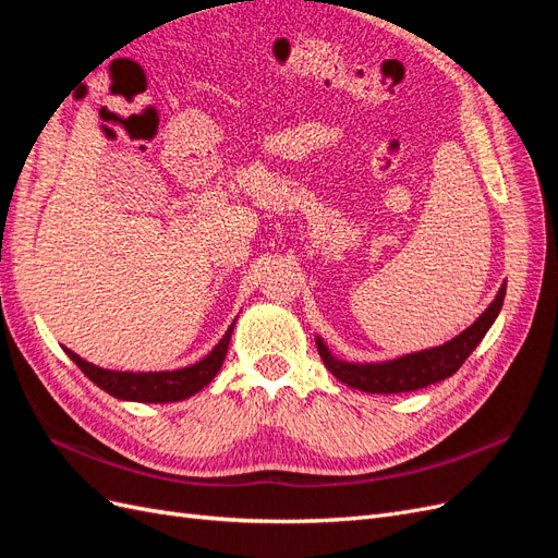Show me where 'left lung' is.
I'll list each match as a JSON object with an SVG mask.
<instances>
[{"label":"left lung","mask_w":558,"mask_h":558,"mask_svg":"<svg viewBox=\"0 0 558 558\" xmlns=\"http://www.w3.org/2000/svg\"><path fill=\"white\" fill-rule=\"evenodd\" d=\"M505 289H508V283L502 281L494 302L482 312V316L475 320V324L465 328L461 335L451 337L449 342L440 347L404 353V356H398L393 361L351 363V361L332 356V351L326 347L324 340H320V335H316L318 356L337 379L351 388H359V391H365V393L416 391V388H424L451 377L456 369L465 363V359L477 349L488 328H492L494 320L498 318L502 310Z\"/></svg>","instance_id":"1"}]
</instances>
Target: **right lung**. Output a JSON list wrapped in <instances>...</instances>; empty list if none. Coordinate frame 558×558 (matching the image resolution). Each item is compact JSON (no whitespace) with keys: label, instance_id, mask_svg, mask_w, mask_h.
Masks as SVG:
<instances>
[{"label":"right lung","instance_id":"right-lung-1","mask_svg":"<svg viewBox=\"0 0 558 558\" xmlns=\"http://www.w3.org/2000/svg\"><path fill=\"white\" fill-rule=\"evenodd\" d=\"M238 320V318H234ZM234 320L226 335L218 340V344L207 353L205 359H199L193 365L177 367V369H160V373H130V369H107L93 365L88 361H83L78 353L72 349H66V356H70L78 367L81 373L86 375L93 384H97L102 391L118 400H130V402H179L195 396L202 391L211 379L218 375L221 369L230 337L234 330Z\"/></svg>","mask_w":558,"mask_h":558}]
</instances>
